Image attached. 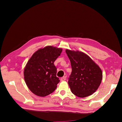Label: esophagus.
<instances>
[{"mask_svg":"<svg viewBox=\"0 0 122 122\" xmlns=\"http://www.w3.org/2000/svg\"><path fill=\"white\" fill-rule=\"evenodd\" d=\"M66 80V76H64V77H61V81H65Z\"/></svg>","mask_w":122,"mask_h":122,"instance_id":"esophagus-1","label":"esophagus"}]
</instances>
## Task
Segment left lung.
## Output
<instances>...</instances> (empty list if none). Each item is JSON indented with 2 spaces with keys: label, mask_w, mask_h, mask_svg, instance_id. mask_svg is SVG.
Masks as SVG:
<instances>
[{
  "label": "left lung",
  "mask_w": 122,
  "mask_h": 122,
  "mask_svg": "<svg viewBox=\"0 0 122 122\" xmlns=\"http://www.w3.org/2000/svg\"><path fill=\"white\" fill-rule=\"evenodd\" d=\"M66 52L72 67L68 79L72 93L80 98L92 95L98 89L102 80L101 69L82 52L66 49Z\"/></svg>",
  "instance_id": "8db88e82"
}]
</instances>
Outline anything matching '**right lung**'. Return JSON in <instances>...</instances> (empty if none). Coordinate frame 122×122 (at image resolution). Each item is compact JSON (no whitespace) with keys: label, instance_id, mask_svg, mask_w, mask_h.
<instances>
[{"label":"right lung","instance_id":"1","mask_svg":"<svg viewBox=\"0 0 122 122\" xmlns=\"http://www.w3.org/2000/svg\"><path fill=\"white\" fill-rule=\"evenodd\" d=\"M62 49L48 46L35 52L29 59L24 71L27 86L34 94L45 97L53 92L60 82L54 65Z\"/></svg>","mask_w":122,"mask_h":122}]
</instances>
